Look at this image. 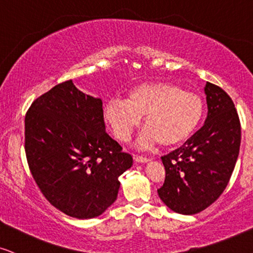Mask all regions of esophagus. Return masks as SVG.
Listing matches in <instances>:
<instances>
[{
  "instance_id": "esophagus-1",
  "label": "esophagus",
  "mask_w": 253,
  "mask_h": 253,
  "mask_svg": "<svg viewBox=\"0 0 253 253\" xmlns=\"http://www.w3.org/2000/svg\"><path fill=\"white\" fill-rule=\"evenodd\" d=\"M133 158H135V161L138 162V163H146V162H149V158L145 157V156L136 155Z\"/></svg>"
}]
</instances>
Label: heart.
<instances>
[{
  "label": "heart",
  "instance_id": "obj_1",
  "mask_svg": "<svg viewBox=\"0 0 253 253\" xmlns=\"http://www.w3.org/2000/svg\"><path fill=\"white\" fill-rule=\"evenodd\" d=\"M203 114L204 102L198 93L165 82L138 84L129 90L126 101L114 98L104 107L105 121L121 142L130 138L144 117L143 145L182 144L197 130Z\"/></svg>",
  "mask_w": 253,
  "mask_h": 253
}]
</instances>
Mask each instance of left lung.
I'll use <instances>...</instances> for the list:
<instances>
[{
  "label": "left lung",
  "mask_w": 253,
  "mask_h": 253,
  "mask_svg": "<svg viewBox=\"0 0 253 253\" xmlns=\"http://www.w3.org/2000/svg\"><path fill=\"white\" fill-rule=\"evenodd\" d=\"M208 116L184 145L162 157L164 184L158 196L174 212L195 214L210 207L231 178L241 146V121L231 97L207 82Z\"/></svg>",
  "instance_id": "8db88e82"
}]
</instances>
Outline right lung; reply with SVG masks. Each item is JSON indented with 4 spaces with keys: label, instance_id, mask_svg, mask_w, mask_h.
Instances as JSON below:
<instances>
[{
    "label": "right lung",
    "instance_id": "right-lung-1",
    "mask_svg": "<svg viewBox=\"0 0 253 253\" xmlns=\"http://www.w3.org/2000/svg\"><path fill=\"white\" fill-rule=\"evenodd\" d=\"M30 172L51 205L88 219L116 201L132 157L105 131L102 99L65 81L31 103L24 118Z\"/></svg>",
    "mask_w": 253,
    "mask_h": 253
}]
</instances>
